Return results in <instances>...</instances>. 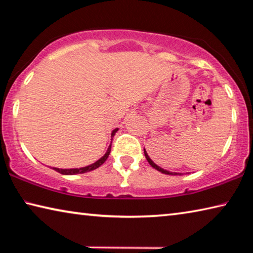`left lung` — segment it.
<instances>
[{"label": "left lung", "mask_w": 253, "mask_h": 253, "mask_svg": "<svg viewBox=\"0 0 253 253\" xmlns=\"http://www.w3.org/2000/svg\"><path fill=\"white\" fill-rule=\"evenodd\" d=\"M144 154H145V157H146V160H147V162L149 163V164H151L154 169H157L158 172H161V173H163V174H168V175H177V173H172V172H169V170H166V169H162V168H160V166L158 165H156L155 163H154L151 158H149V156H148V154H147V152L145 151V148H144Z\"/></svg>", "instance_id": "obj_1"}]
</instances>
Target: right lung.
<instances>
[{"instance_id":"1","label":"right lung","mask_w":253,"mask_h":253,"mask_svg":"<svg viewBox=\"0 0 253 253\" xmlns=\"http://www.w3.org/2000/svg\"><path fill=\"white\" fill-rule=\"evenodd\" d=\"M118 130V128H115V129L111 131V140H113V137L115 136ZM110 149H111V142L110 145L108 146V149H107V152L105 153V155L100 157L99 160L96 161L95 163H92V164L88 165V166H84V168H80V169H58V168H52V169L57 170L60 174H63V175H76V174H83V173H87V172H90V170H93L101 166L104 163L106 162L107 158H108L109 154H110Z\"/></svg>"}]
</instances>
